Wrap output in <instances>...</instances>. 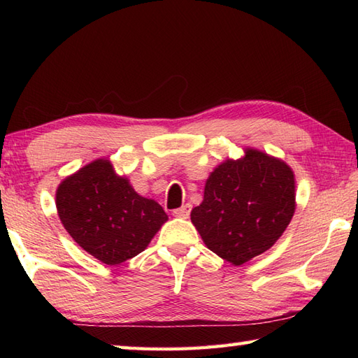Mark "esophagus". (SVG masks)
Instances as JSON below:
<instances>
[{
    "instance_id": "esophagus-1",
    "label": "esophagus",
    "mask_w": 358,
    "mask_h": 358,
    "mask_svg": "<svg viewBox=\"0 0 358 358\" xmlns=\"http://www.w3.org/2000/svg\"><path fill=\"white\" fill-rule=\"evenodd\" d=\"M191 214V204H183V206L173 210V217L177 218H187Z\"/></svg>"
}]
</instances>
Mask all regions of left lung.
Returning <instances> with one entry per match:
<instances>
[{
    "mask_svg": "<svg viewBox=\"0 0 358 358\" xmlns=\"http://www.w3.org/2000/svg\"><path fill=\"white\" fill-rule=\"evenodd\" d=\"M295 212V178L285 162L257 149L210 172L191 220L212 252L235 266L273 246Z\"/></svg>",
    "mask_w": 358,
    "mask_h": 358,
    "instance_id": "8db88e82",
    "label": "left lung"
}]
</instances>
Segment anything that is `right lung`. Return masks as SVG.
Wrapping results in <instances>:
<instances>
[{"label":"right lung","mask_w":358,"mask_h":358,"mask_svg":"<svg viewBox=\"0 0 358 358\" xmlns=\"http://www.w3.org/2000/svg\"><path fill=\"white\" fill-rule=\"evenodd\" d=\"M64 229L96 260L115 266L148 248L167 215L138 195L109 159L98 158L64 178L57 189Z\"/></svg>","instance_id":"1"}]
</instances>
